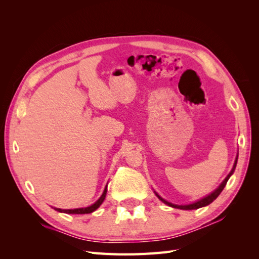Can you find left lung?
Wrapping results in <instances>:
<instances>
[{
  "label": "left lung",
  "mask_w": 259,
  "mask_h": 259,
  "mask_svg": "<svg viewBox=\"0 0 259 259\" xmlns=\"http://www.w3.org/2000/svg\"><path fill=\"white\" fill-rule=\"evenodd\" d=\"M237 162H238V156L236 158V161H234V165H233L231 171L228 174V176H227V177L225 178L224 182H223L221 185H219V187L217 188V189H216L215 191H213L210 194L206 195L205 198H203V199H201V200H199V201H197V202H194V203H191V204H187V205H177V204H173V203H169V202L165 201L164 199H162V198L160 197V195L155 192L156 197H158L163 203H165V204H167V205H169V206H171V207H174V208H179V209H197V208H200V207H203V206H206V205L210 204V203L213 202V201L218 197V195L221 194V192L224 190V188H225L227 182H228V179H229L230 176L233 174L234 168H236V166H237Z\"/></svg>",
  "instance_id": "8db88e82"
}]
</instances>
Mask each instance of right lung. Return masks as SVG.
<instances>
[{"label":"right lung","instance_id":"1","mask_svg":"<svg viewBox=\"0 0 259 259\" xmlns=\"http://www.w3.org/2000/svg\"><path fill=\"white\" fill-rule=\"evenodd\" d=\"M106 194H107V186L105 188L103 194H101V197L95 203H94V204H92L91 206L82 207V208H73V209H61V208H56V207H54V208L56 209V210H58V211H60V213H66V214H77V215L90 214V213H93L94 210H96L101 205V203L104 202V200L106 198Z\"/></svg>","mask_w":259,"mask_h":259}]
</instances>
